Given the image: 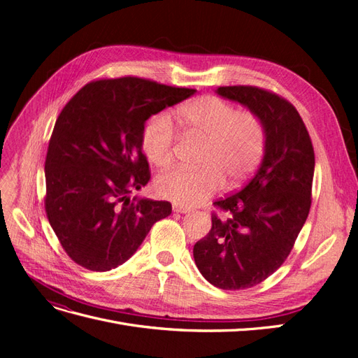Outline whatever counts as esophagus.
Returning <instances> with one entry per match:
<instances>
[{"label":"esophagus","mask_w":358,"mask_h":358,"mask_svg":"<svg viewBox=\"0 0 358 358\" xmlns=\"http://www.w3.org/2000/svg\"><path fill=\"white\" fill-rule=\"evenodd\" d=\"M173 210H175V212H179V213H188V212H191V209H189V208H187V206H179V204H175V206H173Z\"/></svg>","instance_id":"34e87169"}]
</instances>
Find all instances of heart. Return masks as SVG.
Returning a JSON list of instances; mask_svg holds the SVG:
<instances>
[{
	"instance_id": "heart-1",
	"label": "heart",
	"mask_w": 358,
	"mask_h": 358,
	"mask_svg": "<svg viewBox=\"0 0 358 358\" xmlns=\"http://www.w3.org/2000/svg\"><path fill=\"white\" fill-rule=\"evenodd\" d=\"M176 122L188 137L203 140L197 169H178L158 176L159 196L178 204L194 206L218 191L224 180L236 187L257 169L266 150V127L252 112L236 107L215 95L183 103L175 112ZM142 149L159 169L173 162L176 131L164 113L150 116L142 128Z\"/></svg>"
}]
</instances>
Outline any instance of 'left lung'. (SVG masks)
Here are the masks:
<instances>
[{"instance_id":"1","label":"left lung","mask_w":358,"mask_h":358,"mask_svg":"<svg viewBox=\"0 0 358 358\" xmlns=\"http://www.w3.org/2000/svg\"><path fill=\"white\" fill-rule=\"evenodd\" d=\"M221 96L246 106L266 127L255 176L216 200L212 229L192 254L206 280L221 289L263 282L289 255L312 203L315 154L305 122L284 96L258 86H220Z\"/></svg>"}]
</instances>
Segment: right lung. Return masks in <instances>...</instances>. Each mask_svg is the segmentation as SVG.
Masks as SVG:
<instances>
[{"mask_svg": "<svg viewBox=\"0 0 358 358\" xmlns=\"http://www.w3.org/2000/svg\"><path fill=\"white\" fill-rule=\"evenodd\" d=\"M194 92L125 76L86 83L64 106L45 162V209L76 264L121 266L171 213L169 201L129 197L150 179L140 136L150 116Z\"/></svg>", "mask_w": 358, "mask_h": 358, "instance_id": "obj_1", "label": "right lung"}]
</instances>
